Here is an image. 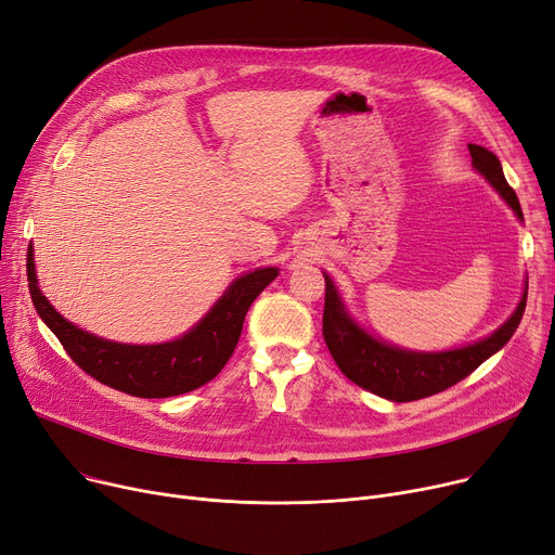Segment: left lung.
<instances>
[{
  "mask_svg": "<svg viewBox=\"0 0 555 555\" xmlns=\"http://www.w3.org/2000/svg\"><path fill=\"white\" fill-rule=\"evenodd\" d=\"M468 151L473 157V168L500 193L517 220L524 222L519 199L504 178L498 155L477 143H468ZM324 339L335 364L358 387L393 402L421 400L446 391L448 387L463 380V377H468L490 356L502 351L521 322L529 289L527 281L524 283V295L513 314L490 335L468 346L450 348V351H410V348H400L371 335L351 314V310L346 308L331 274L324 272Z\"/></svg>",
  "mask_w": 555,
  "mask_h": 555,
  "instance_id": "8db88e82",
  "label": "left lung"
}]
</instances>
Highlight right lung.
<instances>
[{"label":"right lung","mask_w":555,"mask_h":555,"mask_svg":"<svg viewBox=\"0 0 555 555\" xmlns=\"http://www.w3.org/2000/svg\"><path fill=\"white\" fill-rule=\"evenodd\" d=\"M26 276L40 319L85 373L137 398H170L207 385L222 371L238 344L249 306L279 276V268H258L233 279L193 328L162 344L112 341L67 322L38 285L34 245L26 254Z\"/></svg>","instance_id":"add662e5"}]
</instances>
